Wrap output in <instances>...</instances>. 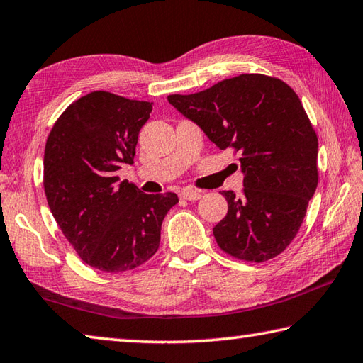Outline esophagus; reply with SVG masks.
<instances>
[{
  "label": "esophagus",
  "mask_w": 363,
  "mask_h": 363,
  "mask_svg": "<svg viewBox=\"0 0 363 363\" xmlns=\"http://www.w3.org/2000/svg\"><path fill=\"white\" fill-rule=\"evenodd\" d=\"M181 199L186 201H196L201 199V194L199 190H192V189H184L181 192Z\"/></svg>",
  "instance_id": "esophagus-1"
}]
</instances>
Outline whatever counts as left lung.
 <instances>
[{"mask_svg": "<svg viewBox=\"0 0 363 363\" xmlns=\"http://www.w3.org/2000/svg\"><path fill=\"white\" fill-rule=\"evenodd\" d=\"M168 101L220 150L241 152L245 192H222L228 213L213 228L217 245L247 262L281 254L318 187V136L300 98L276 77L241 74Z\"/></svg>", "mask_w": 363, "mask_h": 363, "instance_id": "1", "label": "left lung"}]
</instances>
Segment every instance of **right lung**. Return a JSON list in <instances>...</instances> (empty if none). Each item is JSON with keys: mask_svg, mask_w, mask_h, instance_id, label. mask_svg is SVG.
Segmentation results:
<instances>
[{"mask_svg": "<svg viewBox=\"0 0 363 363\" xmlns=\"http://www.w3.org/2000/svg\"><path fill=\"white\" fill-rule=\"evenodd\" d=\"M152 104L91 91L69 104L45 143L50 213L79 257L101 272H130L147 262L159 249L164 216L179 201L173 192L143 194L117 176L133 164Z\"/></svg>", "mask_w": 363, "mask_h": 363, "instance_id": "right-lung-1", "label": "right lung"}]
</instances>
